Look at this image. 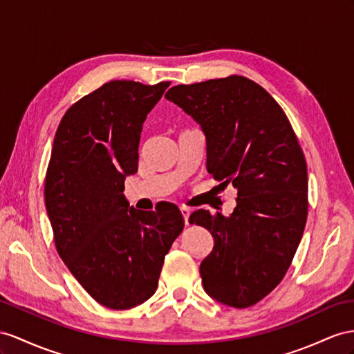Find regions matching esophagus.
<instances>
[{"label":"esophagus","instance_id":"esophagus-1","mask_svg":"<svg viewBox=\"0 0 354 354\" xmlns=\"http://www.w3.org/2000/svg\"><path fill=\"white\" fill-rule=\"evenodd\" d=\"M180 212H183V216H184V220H185V224H188V218H189V214H192V211H189L188 207L183 206V207H180Z\"/></svg>","mask_w":354,"mask_h":354}]
</instances>
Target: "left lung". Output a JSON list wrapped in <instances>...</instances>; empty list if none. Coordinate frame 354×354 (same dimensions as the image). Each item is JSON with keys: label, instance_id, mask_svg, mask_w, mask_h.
<instances>
[{"label": "left lung", "instance_id": "obj_1", "mask_svg": "<svg viewBox=\"0 0 354 354\" xmlns=\"http://www.w3.org/2000/svg\"><path fill=\"white\" fill-rule=\"evenodd\" d=\"M166 98L201 125L207 171L238 189L229 216L203 209L189 215L214 238L201 265L203 288L220 304L248 308L279 284L302 239L304 152L283 109L247 77L178 85Z\"/></svg>", "mask_w": 354, "mask_h": 354}]
</instances>
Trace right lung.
Instances as JSON below:
<instances>
[{"label": "right lung", "instance_id": "obj_1", "mask_svg": "<svg viewBox=\"0 0 354 354\" xmlns=\"http://www.w3.org/2000/svg\"><path fill=\"white\" fill-rule=\"evenodd\" d=\"M170 82L112 80L71 106L58 125L44 202L58 254L98 304L129 310L156 293L171 243L184 229L178 206L138 211L124 180L138 171L145 120Z\"/></svg>", "mask_w": 354, "mask_h": 354}]
</instances>
